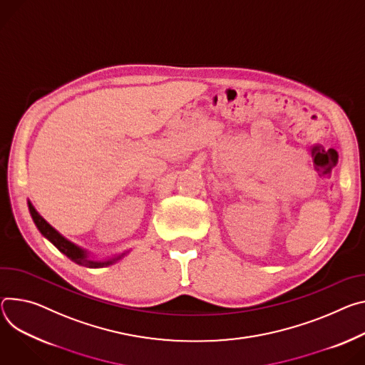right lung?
Returning <instances> with one entry per match:
<instances>
[{
	"label": "right lung",
	"mask_w": 365,
	"mask_h": 365,
	"mask_svg": "<svg viewBox=\"0 0 365 365\" xmlns=\"http://www.w3.org/2000/svg\"><path fill=\"white\" fill-rule=\"evenodd\" d=\"M29 205V211L30 215L33 218V222L36 224L38 230L42 233L43 237H46L61 253H63L68 259H71L73 262H76L77 264H81V267L86 268H106L110 267V264L119 262L120 259H123L130 250H125L122 253H116L103 259H98V257H93L90 255V252L76 243H73L71 240H68L67 237H63L59 231H56L36 210L35 207L31 205V202H27Z\"/></svg>",
	"instance_id": "add662e5"
}]
</instances>
